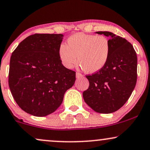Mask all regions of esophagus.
<instances>
[{
	"label": "esophagus",
	"instance_id": "34e87169",
	"mask_svg": "<svg viewBox=\"0 0 150 150\" xmlns=\"http://www.w3.org/2000/svg\"><path fill=\"white\" fill-rule=\"evenodd\" d=\"M83 77V75L81 74L80 73H79V72H77L76 73V77L77 78H80V77Z\"/></svg>",
	"mask_w": 150,
	"mask_h": 150
}]
</instances>
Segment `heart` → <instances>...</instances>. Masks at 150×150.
<instances>
[{
  "label": "heart",
  "mask_w": 150,
  "mask_h": 150,
  "mask_svg": "<svg viewBox=\"0 0 150 150\" xmlns=\"http://www.w3.org/2000/svg\"><path fill=\"white\" fill-rule=\"evenodd\" d=\"M58 53L61 64L66 68H73L78 60L86 73H95L107 64L110 43L105 36L78 33L68 38L67 45L61 44Z\"/></svg>",
  "instance_id": "heart-1"
}]
</instances>
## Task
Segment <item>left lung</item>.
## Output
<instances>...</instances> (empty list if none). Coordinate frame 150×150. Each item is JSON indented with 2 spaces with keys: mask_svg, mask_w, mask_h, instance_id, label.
I'll return each mask as SVG.
<instances>
[{
  "mask_svg": "<svg viewBox=\"0 0 150 150\" xmlns=\"http://www.w3.org/2000/svg\"><path fill=\"white\" fill-rule=\"evenodd\" d=\"M96 33L110 37V54L102 70L86 75L89 86L83 92V98L94 111L108 114L122 108L136 86L137 55L125 38L108 31Z\"/></svg>",
  "mask_w": 150,
  "mask_h": 150,
  "instance_id": "1",
  "label": "left lung"
}]
</instances>
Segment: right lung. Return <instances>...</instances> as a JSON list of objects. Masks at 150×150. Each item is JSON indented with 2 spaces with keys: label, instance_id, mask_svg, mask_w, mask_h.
<instances>
[{
  "label": "right lung",
  "instance_id": "right-lung-1",
  "mask_svg": "<svg viewBox=\"0 0 150 150\" xmlns=\"http://www.w3.org/2000/svg\"><path fill=\"white\" fill-rule=\"evenodd\" d=\"M62 34L35 33L12 52L8 83L12 96L23 111L36 117L54 112L73 86L75 72L63 66L59 57Z\"/></svg>",
  "mask_w": 150,
  "mask_h": 150
}]
</instances>
